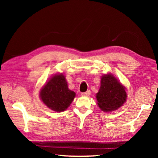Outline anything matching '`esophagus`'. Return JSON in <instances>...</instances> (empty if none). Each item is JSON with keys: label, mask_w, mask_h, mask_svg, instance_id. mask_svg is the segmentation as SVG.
<instances>
[{"label": "esophagus", "mask_w": 158, "mask_h": 158, "mask_svg": "<svg viewBox=\"0 0 158 158\" xmlns=\"http://www.w3.org/2000/svg\"><path fill=\"white\" fill-rule=\"evenodd\" d=\"M90 94V90H88V91L84 92V93H82V94H81L82 96H88Z\"/></svg>", "instance_id": "1"}]
</instances>
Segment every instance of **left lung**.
I'll return each instance as SVG.
<instances>
[{
  "label": "left lung",
  "instance_id": "8db88e82",
  "mask_svg": "<svg viewBox=\"0 0 158 158\" xmlns=\"http://www.w3.org/2000/svg\"><path fill=\"white\" fill-rule=\"evenodd\" d=\"M98 105L103 111H112L124 104L127 99L125 87L113 75L108 74L101 77V87L96 94Z\"/></svg>",
  "mask_w": 158,
  "mask_h": 158
}]
</instances>
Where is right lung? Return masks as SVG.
<instances>
[{
	"mask_svg": "<svg viewBox=\"0 0 158 158\" xmlns=\"http://www.w3.org/2000/svg\"><path fill=\"white\" fill-rule=\"evenodd\" d=\"M75 96V92L69 89L65 77L62 74L51 77L40 91L43 103L55 111H63L67 109Z\"/></svg>",
	"mask_w": 158,
	"mask_h": 158,
	"instance_id": "1",
	"label": "right lung"
}]
</instances>
